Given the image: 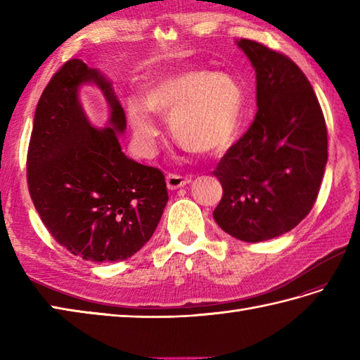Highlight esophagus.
<instances>
[{
  "label": "esophagus",
  "mask_w": 360,
  "mask_h": 360,
  "mask_svg": "<svg viewBox=\"0 0 360 360\" xmlns=\"http://www.w3.org/2000/svg\"><path fill=\"white\" fill-rule=\"evenodd\" d=\"M167 187L170 190H176V188H181V187H186L187 184L192 182V179L187 178V176H181V174H167Z\"/></svg>",
  "instance_id": "34e87169"
}]
</instances>
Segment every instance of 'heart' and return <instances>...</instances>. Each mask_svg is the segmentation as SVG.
<instances>
[{
  "label": "heart",
  "instance_id": "1",
  "mask_svg": "<svg viewBox=\"0 0 360 360\" xmlns=\"http://www.w3.org/2000/svg\"><path fill=\"white\" fill-rule=\"evenodd\" d=\"M246 97L240 83L227 74L186 70L164 75L142 98L127 103L128 125L142 155L155 151L159 127L155 114L170 117V131L182 148L217 156L233 143Z\"/></svg>",
  "mask_w": 360,
  "mask_h": 360
}]
</instances>
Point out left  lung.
<instances>
[{
	"instance_id": "1",
	"label": "left lung",
	"mask_w": 360,
	"mask_h": 360,
	"mask_svg": "<svg viewBox=\"0 0 360 360\" xmlns=\"http://www.w3.org/2000/svg\"><path fill=\"white\" fill-rule=\"evenodd\" d=\"M235 43L255 70L258 111L213 172L224 192L213 218L233 238L259 243L289 232L312 209L328 160V136L300 68L257 41Z\"/></svg>"
}]
</instances>
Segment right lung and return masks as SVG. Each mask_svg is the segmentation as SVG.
<instances>
[{
  "label": "right lung",
  "mask_w": 360,
  "mask_h": 360,
  "mask_svg": "<svg viewBox=\"0 0 360 360\" xmlns=\"http://www.w3.org/2000/svg\"><path fill=\"white\" fill-rule=\"evenodd\" d=\"M94 84L110 116L96 127L79 102ZM125 111L110 79L83 60L65 63L38 101L27 153V184L43 224L71 254L122 262L155 233L168 201L165 178L129 159L119 143Z\"/></svg>",
  "instance_id": "right-lung-1"
}]
</instances>
